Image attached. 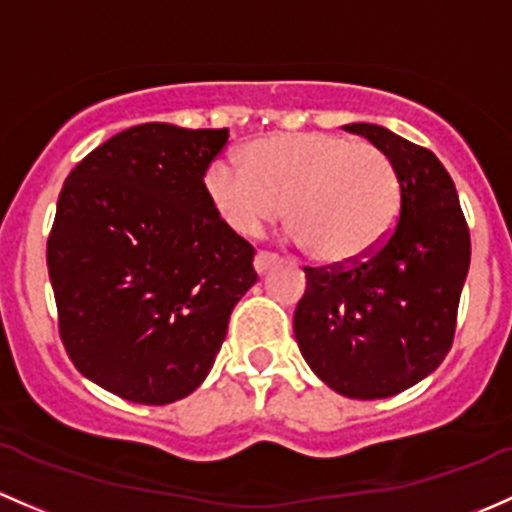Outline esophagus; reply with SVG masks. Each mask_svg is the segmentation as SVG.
I'll list each match as a JSON object with an SVG mask.
<instances>
[{
	"label": "esophagus",
	"mask_w": 512,
	"mask_h": 512,
	"mask_svg": "<svg viewBox=\"0 0 512 512\" xmlns=\"http://www.w3.org/2000/svg\"><path fill=\"white\" fill-rule=\"evenodd\" d=\"M252 265H255L257 274H265L267 270H272V267L277 265V255H272V252H257Z\"/></svg>",
	"instance_id": "1"
}]
</instances>
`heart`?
<instances>
[{
    "mask_svg": "<svg viewBox=\"0 0 512 512\" xmlns=\"http://www.w3.org/2000/svg\"><path fill=\"white\" fill-rule=\"evenodd\" d=\"M203 186L215 213L242 238H257L287 206L289 238L333 267L373 255L400 213L390 157L375 144L331 132L255 139L245 166L233 154L218 157Z\"/></svg>",
    "mask_w": 512,
    "mask_h": 512,
    "instance_id": "obj_1",
    "label": "heart"
}]
</instances>
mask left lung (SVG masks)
<instances>
[{"instance_id": "obj_1", "label": "left lung", "mask_w": 512, "mask_h": 512, "mask_svg": "<svg viewBox=\"0 0 512 512\" xmlns=\"http://www.w3.org/2000/svg\"><path fill=\"white\" fill-rule=\"evenodd\" d=\"M346 129L390 157L400 181V218L365 260L306 267L294 336L331 390L383 400L427 378L449 353L471 238L454 181L429 149L368 122Z\"/></svg>"}]
</instances>
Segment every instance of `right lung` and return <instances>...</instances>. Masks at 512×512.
<instances>
[{
    "mask_svg": "<svg viewBox=\"0 0 512 512\" xmlns=\"http://www.w3.org/2000/svg\"><path fill=\"white\" fill-rule=\"evenodd\" d=\"M228 129L147 122L68 174L46 262L73 365L122 400L169 405L211 373L255 250L223 223L203 176Z\"/></svg>",
    "mask_w": 512,
    "mask_h": 512,
    "instance_id": "1",
    "label": "right lung"
}]
</instances>
